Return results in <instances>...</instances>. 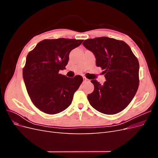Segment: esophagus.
Wrapping results in <instances>:
<instances>
[{
	"mask_svg": "<svg viewBox=\"0 0 158 158\" xmlns=\"http://www.w3.org/2000/svg\"><path fill=\"white\" fill-rule=\"evenodd\" d=\"M83 80H84V82H89V80L86 78L85 77H83Z\"/></svg>",
	"mask_w": 158,
	"mask_h": 158,
	"instance_id": "obj_1",
	"label": "esophagus"
}]
</instances>
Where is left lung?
Here are the masks:
<instances>
[{"instance_id": "left-lung-1", "label": "left lung", "mask_w": 158, "mask_h": 158, "mask_svg": "<svg viewBox=\"0 0 158 158\" xmlns=\"http://www.w3.org/2000/svg\"><path fill=\"white\" fill-rule=\"evenodd\" d=\"M83 45L92 51L96 66L104 70L103 85L92 80L94 92L88 95L95 109L107 114L122 111L131 103L139 85V63L125 42L107 37L85 40Z\"/></svg>"}]
</instances>
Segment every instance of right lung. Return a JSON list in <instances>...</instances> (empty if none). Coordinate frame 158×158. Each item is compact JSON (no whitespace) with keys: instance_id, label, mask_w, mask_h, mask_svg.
Instances as JSON below:
<instances>
[{"instance_id":"add662e5","label":"right lung","mask_w":158,"mask_h":158,"mask_svg":"<svg viewBox=\"0 0 158 158\" xmlns=\"http://www.w3.org/2000/svg\"><path fill=\"white\" fill-rule=\"evenodd\" d=\"M82 41L65 38L44 40L27 54L23 78L31 102L40 111L54 114L71 104L83 78L79 75L68 78L59 72L68 64L70 52Z\"/></svg>"}]
</instances>
